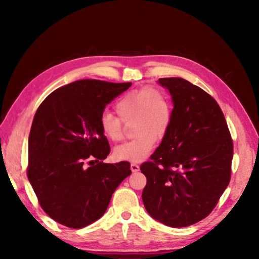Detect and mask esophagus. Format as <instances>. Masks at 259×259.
I'll return each instance as SVG.
<instances>
[{"label": "esophagus", "mask_w": 259, "mask_h": 259, "mask_svg": "<svg viewBox=\"0 0 259 259\" xmlns=\"http://www.w3.org/2000/svg\"><path fill=\"white\" fill-rule=\"evenodd\" d=\"M130 169L133 172H138L139 171V166L136 162H133L130 164Z\"/></svg>", "instance_id": "obj_1"}]
</instances>
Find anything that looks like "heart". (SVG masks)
<instances>
[{
    "label": "heart",
    "mask_w": 259,
    "mask_h": 259,
    "mask_svg": "<svg viewBox=\"0 0 259 259\" xmlns=\"http://www.w3.org/2000/svg\"><path fill=\"white\" fill-rule=\"evenodd\" d=\"M118 118L104 112L99 119L102 135L112 142L124 137V125L133 123V140L114 148L118 160L141 161L149 155L156 141L166 138L172 124L174 107L169 97L160 89L142 87L121 97L114 106Z\"/></svg>",
    "instance_id": "1"
}]
</instances>
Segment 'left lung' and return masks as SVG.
Returning a JSON list of instances; mask_svg holds the SVG:
<instances>
[{
  "mask_svg": "<svg viewBox=\"0 0 259 259\" xmlns=\"http://www.w3.org/2000/svg\"><path fill=\"white\" fill-rule=\"evenodd\" d=\"M172 97V124L140 166L147 185L142 201L152 218L170 227L202 221L230 181L233 139L221 107L201 88L183 78L158 80Z\"/></svg>",
  "mask_w": 259,
  "mask_h": 259,
  "instance_id": "1",
  "label": "left lung"
}]
</instances>
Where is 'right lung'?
I'll use <instances>...</instances> for the list:
<instances>
[{
	"instance_id": "1",
	"label": "right lung",
	"mask_w": 259,
	"mask_h": 259,
	"mask_svg": "<svg viewBox=\"0 0 259 259\" xmlns=\"http://www.w3.org/2000/svg\"><path fill=\"white\" fill-rule=\"evenodd\" d=\"M131 82L79 80L38 106L29 136L26 175L43 210L69 228H83L106 212L130 162L104 163L108 139L99 126L107 104Z\"/></svg>"
}]
</instances>
